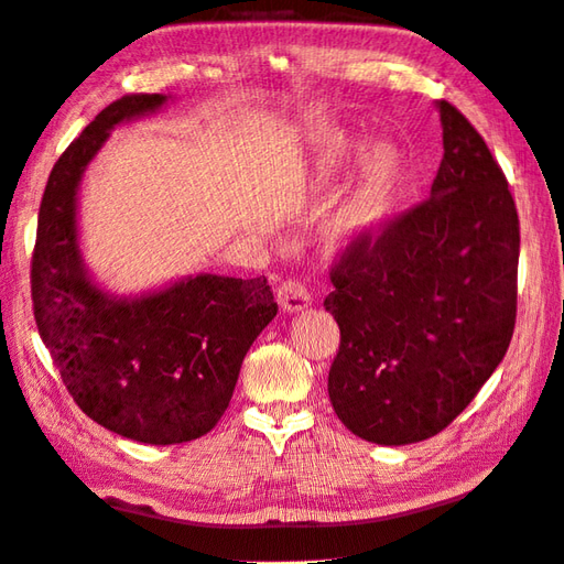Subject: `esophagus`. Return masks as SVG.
I'll return each mask as SVG.
<instances>
[{
	"label": "esophagus",
	"instance_id": "obj_1",
	"mask_svg": "<svg viewBox=\"0 0 564 564\" xmlns=\"http://www.w3.org/2000/svg\"><path fill=\"white\" fill-rule=\"evenodd\" d=\"M275 301L281 303V308L285 313H299L311 305V293L299 279H285L279 283V289H275Z\"/></svg>",
	"mask_w": 564,
	"mask_h": 564
}]
</instances>
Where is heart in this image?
Returning <instances> with one entry per match:
<instances>
[{
    "label": "heart",
    "mask_w": 564,
    "mask_h": 564,
    "mask_svg": "<svg viewBox=\"0 0 564 564\" xmlns=\"http://www.w3.org/2000/svg\"><path fill=\"white\" fill-rule=\"evenodd\" d=\"M317 170H337L355 155L357 145L340 130H323L313 138ZM399 184L397 152L387 145H375L362 155L360 172L345 189L340 202L327 217V241L333 247L370 237L382 227L392 209Z\"/></svg>",
    "instance_id": "heart-1"
}]
</instances>
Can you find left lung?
<instances>
[{
	"mask_svg": "<svg viewBox=\"0 0 564 564\" xmlns=\"http://www.w3.org/2000/svg\"><path fill=\"white\" fill-rule=\"evenodd\" d=\"M444 160L429 199L345 247L325 299L340 327L327 394L372 444L424 442L503 360L516 327L520 221L486 140L438 100Z\"/></svg>",
	"mask_w": 564,
	"mask_h": 564,
	"instance_id": "8db88e82",
	"label": "left lung"
}]
</instances>
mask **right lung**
I'll use <instances>...</instances> for the list:
<instances>
[{"label": "right lung", "mask_w": 564, "mask_h": 564, "mask_svg": "<svg viewBox=\"0 0 564 564\" xmlns=\"http://www.w3.org/2000/svg\"><path fill=\"white\" fill-rule=\"evenodd\" d=\"M162 94L110 104L56 160L39 207L32 256L36 327L68 394L100 426L167 446L212 432L231 402L243 357L279 305L269 281L199 273L118 299L80 259L76 192L120 122L165 106Z\"/></svg>", "instance_id": "add662e5"}]
</instances>
